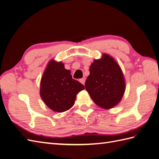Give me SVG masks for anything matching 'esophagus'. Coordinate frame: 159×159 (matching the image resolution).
Instances as JSON below:
<instances>
[{"label":"esophagus","mask_w":159,"mask_h":159,"mask_svg":"<svg viewBox=\"0 0 159 159\" xmlns=\"http://www.w3.org/2000/svg\"><path fill=\"white\" fill-rule=\"evenodd\" d=\"M80 82L82 84H84H84H85V78H81V79H80V80H79Z\"/></svg>","instance_id":"1"}]
</instances>
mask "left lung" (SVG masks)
Instances as JSON below:
<instances>
[{
  "label": "left lung",
  "mask_w": 159,
  "mask_h": 159,
  "mask_svg": "<svg viewBox=\"0 0 159 159\" xmlns=\"http://www.w3.org/2000/svg\"><path fill=\"white\" fill-rule=\"evenodd\" d=\"M89 73L85 87L95 104L104 109L117 105L125 91V81L116 61L104 54L101 59L94 60Z\"/></svg>",
  "instance_id": "8db88e82"
}]
</instances>
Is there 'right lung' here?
<instances>
[{
	"mask_svg": "<svg viewBox=\"0 0 159 159\" xmlns=\"http://www.w3.org/2000/svg\"><path fill=\"white\" fill-rule=\"evenodd\" d=\"M71 71L63 63L51 60L47 66L41 81L40 94L50 109L63 112L74 106L78 92L84 85L72 78Z\"/></svg>",
	"mask_w": 159,
	"mask_h": 159,
	"instance_id": "obj_1",
	"label": "right lung"
}]
</instances>
